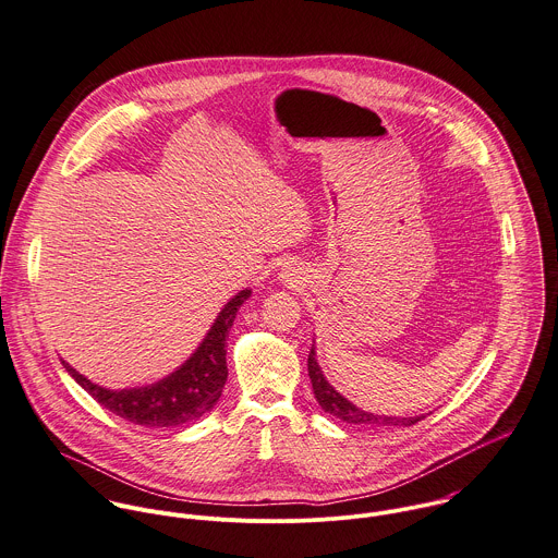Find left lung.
<instances>
[{
	"label": "left lung",
	"instance_id": "left-lung-1",
	"mask_svg": "<svg viewBox=\"0 0 558 558\" xmlns=\"http://www.w3.org/2000/svg\"><path fill=\"white\" fill-rule=\"evenodd\" d=\"M308 376L313 383V391L315 398L319 402V407L330 413L332 417L348 422V424H365V426H413L417 422H422L426 415L420 417H387V415H374V413H365L359 407H354L352 402H348L341 393L335 391V387L324 378L317 361H315V348H311L308 354Z\"/></svg>",
	"mask_w": 558,
	"mask_h": 558
}]
</instances>
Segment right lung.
<instances>
[{"mask_svg":"<svg viewBox=\"0 0 558 558\" xmlns=\"http://www.w3.org/2000/svg\"><path fill=\"white\" fill-rule=\"evenodd\" d=\"M250 293L252 291L245 289L239 295H234L223 306L210 332L195 350V354L178 372H173L171 376L162 378L156 385L110 391L99 385H93L73 367H64L75 378V383L84 391H88L104 409H108L110 413L130 424L147 428H175L195 422L217 404L223 391L228 378L226 337L232 328V322L241 304L250 298Z\"/></svg>","mask_w":558,"mask_h":558,"instance_id":"obj_1","label":"right lung"}]
</instances>
